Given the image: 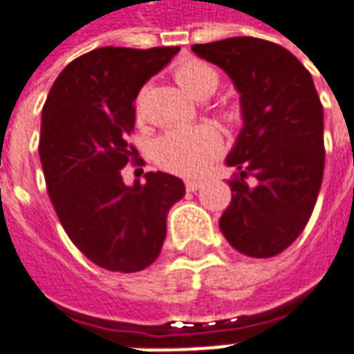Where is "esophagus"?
Listing matches in <instances>:
<instances>
[{"label": "esophagus", "mask_w": 354, "mask_h": 354, "mask_svg": "<svg viewBox=\"0 0 354 354\" xmlns=\"http://www.w3.org/2000/svg\"><path fill=\"white\" fill-rule=\"evenodd\" d=\"M201 186H203L201 180H186V189H188V192H196V189H200Z\"/></svg>", "instance_id": "esophagus-1"}]
</instances>
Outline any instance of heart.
<instances>
[{
  "mask_svg": "<svg viewBox=\"0 0 354 354\" xmlns=\"http://www.w3.org/2000/svg\"><path fill=\"white\" fill-rule=\"evenodd\" d=\"M174 78L196 100L212 97L219 88V74L203 62H186L174 70ZM221 151V135L212 125H194L166 131L156 140V158L166 170L182 176L205 172Z\"/></svg>",
  "mask_w": 354,
  "mask_h": 354,
  "instance_id": "obj_1",
  "label": "heart"
}]
</instances>
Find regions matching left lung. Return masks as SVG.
I'll return each instance as SVG.
<instances>
[{
	"mask_svg": "<svg viewBox=\"0 0 354 354\" xmlns=\"http://www.w3.org/2000/svg\"><path fill=\"white\" fill-rule=\"evenodd\" d=\"M192 50L223 68L241 93L243 129L225 160L239 172L221 233L247 257H276L308 225L322 188L323 105L311 74L284 46L254 37Z\"/></svg>",
	"mask_w": 354,
	"mask_h": 354,
	"instance_id": "obj_1",
	"label": "left lung"
}]
</instances>
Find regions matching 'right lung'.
Returning a JSON list of instances; mask_svg holds the SVG:
<instances>
[{
    "label": "right lung",
    "instance_id": "add662e5",
    "mask_svg": "<svg viewBox=\"0 0 354 354\" xmlns=\"http://www.w3.org/2000/svg\"><path fill=\"white\" fill-rule=\"evenodd\" d=\"M178 50L95 48L60 72L44 102L39 154L50 201L70 241L111 272H139L156 261L166 215L186 194L166 172H147L133 186L121 176L137 154L127 142L133 102Z\"/></svg>",
    "mask_w": 354,
    "mask_h": 354
}]
</instances>
